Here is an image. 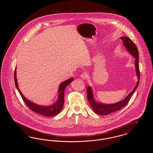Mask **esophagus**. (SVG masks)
I'll use <instances>...</instances> for the list:
<instances>
[{"label":"esophagus","instance_id":"obj_1","mask_svg":"<svg viewBox=\"0 0 153 153\" xmlns=\"http://www.w3.org/2000/svg\"><path fill=\"white\" fill-rule=\"evenodd\" d=\"M81 77L82 79H86L88 77L87 73L86 72H83L81 74Z\"/></svg>","mask_w":153,"mask_h":153}]
</instances>
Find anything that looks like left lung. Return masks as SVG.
<instances>
[{
	"label": "left lung",
	"mask_w": 153,
	"mask_h": 153,
	"mask_svg": "<svg viewBox=\"0 0 153 153\" xmlns=\"http://www.w3.org/2000/svg\"><path fill=\"white\" fill-rule=\"evenodd\" d=\"M120 39L123 41V45L126 48V49L135 58V68H136L137 74L138 76V81L135 87L134 88L132 91L123 100L115 104H105L96 102L94 99L91 88L88 87L87 88V93L88 99L89 102L95 112L100 115H108L123 108L124 107H125L127 105V104L128 102L132 96L134 94L135 91L138 87L139 80H140V71H139V53L137 47L136 46L135 44L133 42V41L131 40V39H130L127 36L120 37Z\"/></svg>",
	"instance_id": "1"
}]
</instances>
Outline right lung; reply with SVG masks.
I'll list each match as a JSON object with an SVG mask.
<instances>
[{"label": "right lung", "mask_w": 153, "mask_h": 153, "mask_svg": "<svg viewBox=\"0 0 153 153\" xmlns=\"http://www.w3.org/2000/svg\"><path fill=\"white\" fill-rule=\"evenodd\" d=\"M73 78H71L68 80H66L65 81L62 82L59 87L58 89V100L56 102L55 104H54L50 106H42V105H39L36 104L32 102H30L27 99H26L24 96L22 95V93L21 92L19 89L18 87L17 84V80L16 77V69H15L14 71V81L15 86L17 88L19 93L22 97V99L25 103L26 104V105L30 109L32 110L33 111L36 112L39 114L42 115L46 117H53L54 115H57L60 112V111L62 110L63 108L64 103V91L66 87L72 81Z\"/></svg>", "instance_id": "1"}]
</instances>
